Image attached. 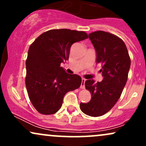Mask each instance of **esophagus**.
Wrapping results in <instances>:
<instances>
[{
	"mask_svg": "<svg viewBox=\"0 0 146 146\" xmlns=\"http://www.w3.org/2000/svg\"><path fill=\"white\" fill-rule=\"evenodd\" d=\"M85 82H86V80L84 78L82 79V83H81V86H80V88L82 89H84L85 88Z\"/></svg>",
	"mask_w": 146,
	"mask_h": 146,
	"instance_id": "obj_1",
	"label": "esophagus"
}]
</instances>
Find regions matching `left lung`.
Instances as JSON below:
<instances>
[{
    "label": "left lung",
    "mask_w": 146,
    "mask_h": 146,
    "mask_svg": "<svg viewBox=\"0 0 146 146\" xmlns=\"http://www.w3.org/2000/svg\"><path fill=\"white\" fill-rule=\"evenodd\" d=\"M96 51V62L101 64L103 80L85 82V87L91 94L88 103H80V109L91 117L108 113L121 96L130 67V58L125 43L112 33L98 31L88 34Z\"/></svg>",
    "instance_id": "left-lung-1"
}]
</instances>
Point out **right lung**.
<instances>
[{
	"label": "right lung",
	"instance_id": "add662e5",
	"mask_svg": "<svg viewBox=\"0 0 146 146\" xmlns=\"http://www.w3.org/2000/svg\"><path fill=\"white\" fill-rule=\"evenodd\" d=\"M88 38L84 31L51 29L42 33L30 45L25 84L30 101L40 113H56L65 94L80 86L81 77L68 74L60 64L68 60L73 43Z\"/></svg>",
	"mask_w": 146,
	"mask_h": 146
}]
</instances>
